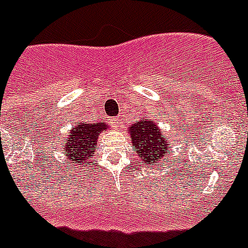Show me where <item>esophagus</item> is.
I'll use <instances>...</instances> for the list:
<instances>
[{"label": "esophagus", "instance_id": "1", "mask_svg": "<svg viewBox=\"0 0 248 248\" xmlns=\"http://www.w3.org/2000/svg\"><path fill=\"white\" fill-rule=\"evenodd\" d=\"M111 122H112V124H113V127H116V128H118V127H120V120H118V118H112Z\"/></svg>", "mask_w": 248, "mask_h": 248}]
</instances>
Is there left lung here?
Masks as SVG:
<instances>
[{"instance_id": "left-lung-1", "label": "left lung", "mask_w": 248, "mask_h": 248, "mask_svg": "<svg viewBox=\"0 0 248 248\" xmlns=\"http://www.w3.org/2000/svg\"><path fill=\"white\" fill-rule=\"evenodd\" d=\"M131 146L141 158L140 165H152L163 161L171 145L166 141L163 133L150 120H141L132 124L130 130Z\"/></svg>"}]
</instances>
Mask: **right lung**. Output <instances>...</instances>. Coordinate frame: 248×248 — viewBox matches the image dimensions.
Returning a JSON list of instances; mask_svg holds the SVG:
<instances>
[{"label":"right lung","instance_id":"1","mask_svg":"<svg viewBox=\"0 0 248 248\" xmlns=\"http://www.w3.org/2000/svg\"><path fill=\"white\" fill-rule=\"evenodd\" d=\"M106 127L107 124L105 122L103 124L81 122L73 126L70 135L62 145L64 156H67V166L76 170L86 167L93 155L92 150L97 146L96 142H97L98 135L102 130H106Z\"/></svg>","mask_w":248,"mask_h":248}]
</instances>
